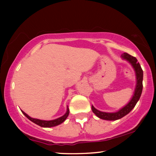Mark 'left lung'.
<instances>
[{"label": "left lung", "mask_w": 156, "mask_h": 156, "mask_svg": "<svg viewBox=\"0 0 156 156\" xmlns=\"http://www.w3.org/2000/svg\"><path fill=\"white\" fill-rule=\"evenodd\" d=\"M121 57L123 59H126L128 62H129L133 66L134 70L136 72V86L134 91L133 96L132 97L129 103L126 105L124 107L121 108L120 110L118 111L117 112L114 113H106L100 112L95 108L93 106H91V109L92 112L96 114V116L99 117L101 119L108 121H115L120 119L126 115L129 114L133 108L135 107L136 104H137L138 100H139L140 95H141L142 90H143V76H144V72H143L142 68L140 67L139 62H138L137 59L135 57L131 56L128 54L126 52H124L123 54L121 55Z\"/></svg>", "instance_id": "obj_1"}]
</instances>
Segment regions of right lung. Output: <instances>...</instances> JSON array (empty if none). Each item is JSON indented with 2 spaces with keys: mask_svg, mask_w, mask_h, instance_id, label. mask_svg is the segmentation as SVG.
Masks as SVG:
<instances>
[{
  "mask_svg": "<svg viewBox=\"0 0 156 156\" xmlns=\"http://www.w3.org/2000/svg\"><path fill=\"white\" fill-rule=\"evenodd\" d=\"M22 112H23V114L29 119V120H30L32 122L35 123V124L40 126H41V127L49 128V127L56 126L59 125L60 123H63L64 121L66 120V119L67 118V116H69V108H68V106H67V112L65 113V115H63L62 116L59 117V118H58V119H55V120H52V121H44V120H40V119H33V118H31L30 116H29L27 114H25L23 111H22Z\"/></svg>",
  "mask_w": 156,
  "mask_h": 156,
  "instance_id": "obj_1",
  "label": "right lung"
}]
</instances>
